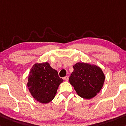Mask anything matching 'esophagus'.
Returning <instances> with one entry per match:
<instances>
[{
  "label": "esophagus",
  "mask_w": 126,
  "mask_h": 126,
  "mask_svg": "<svg viewBox=\"0 0 126 126\" xmlns=\"http://www.w3.org/2000/svg\"><path fill=\"white\" fill-rule=\"evenodd\" d=\"M64 80H65V81H68L69 80V76H65L64 77Z\"/></svg>",
  "instance_id": "34e87169"
}]
</instances>
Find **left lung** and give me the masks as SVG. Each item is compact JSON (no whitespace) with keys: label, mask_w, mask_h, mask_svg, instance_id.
I'll return each mask as SVG.
<instances>
[{"label":"left lung","mask_w":126,"mask_h":126,"mask_svg":"<svg viewBox=\"0 0 126 126\" xmlns=\"http://www.w3.org/2000/svg\"><path fill=\"white\" fill-rule=\"evenodd\" d=\"M74 71L69 77V82L78 95L85 99L93 98L102 89L105 75L95 64L78 62L73 66Z\"/></svg>","instance_id":"8db88e82"}]
</instances>
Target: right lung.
Listing matches in <instances>:
<instances>
[{"instance_id":"1","label":"right lung","mask_w":126,"mask_h":126,"mask_svg":"<svg viewBox=\"0 0 126 126\" xmlns=\"http://www.w3.org/2000/svg\"><path fill=\"white\" fill-rule=\"evenodd\" d=\"M63 79L48 62L36 63L30 71L27 87L31 95L42 104L50 102L55 96L59 85Z\"/></svg>"}]
</instances>
